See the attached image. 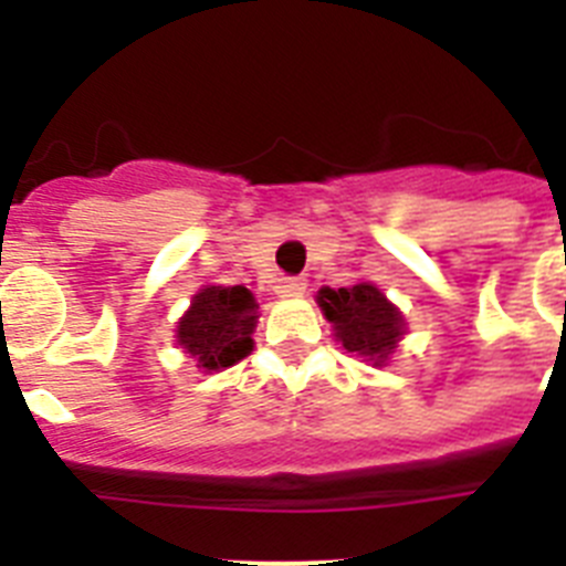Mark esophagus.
Here are the masks:
<instances>
[{"label": "esophagus", "instance_id": "1", "mask_svg": "<svg viewBox=\"0 0 566 566\" xmlns=\"http://www.w3.org/2000/svg\"><path fill=\"white\" fill-rule=\"evenodd\" d=\"M306 292V280L303 277H280L277 280V294L283 297H297V294Z\"/></svg>", "mask_w": 566, "mask_h": 566}]
</instances>
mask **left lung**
<instances>
[{"label": "left lung", "instance_id": "obj_1", "mask_svg": "<svg viewBox=\"0 0 566 566\" xmlns=\"http://www.w3.org/2000/svg\"><path fill=\"white\" fill-rule=\"evenodd\" d=\"M317 303L345 352L385 365L405 334V317L374 283L319 289Z\"/></svg>", "mask_w": 566, "mask_h": 566}]
</instances>
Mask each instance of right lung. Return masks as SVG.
I'll list each match as a JSON object with an SVG mask.
<instances>
[{
  "label": "right lung",
  "mask_w": 566,
  "mask_h": 566,
  "mask_svg": "<svg viewBox=\"0 0 566 566\" xmlns=\"http://www.w3.org/2000/svg\"><path fill=\"white\" fill-rule=\"evenodd\" d=\"M258 300L247 286H207L178 319V345L203 371H221L254 348Z\"/></svg>",
  "instance_id": "add662e5"
}]
</instances>
